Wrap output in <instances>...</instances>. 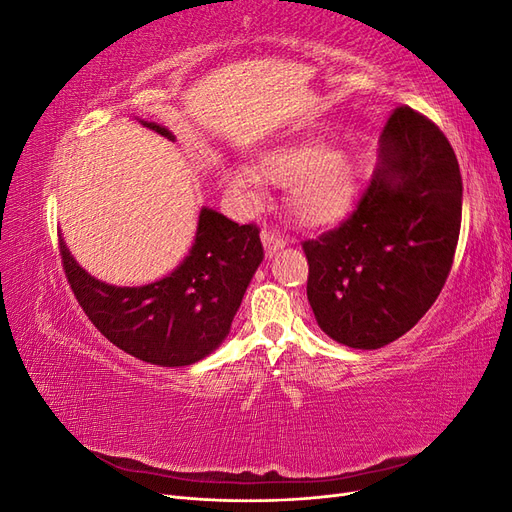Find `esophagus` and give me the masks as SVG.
<instances>
[{
  "label": "esophagus",
  "instance_id": "1",
  "mask_svg": "<svg viewBox=\"0 0 512 512\" xmlns=\"http://www.w3.org/2000/svg\"><path fill=\"white\" fill-rule=\"evenodd\" d=\"M262 245H265V250H267V256L271 258L273 254H277L282 250V247L286 245V241L277 235V232H271V230H262Z\"/></svg>",
  "mask_w": 512,
  "mask_h": 512
}]
</instances>
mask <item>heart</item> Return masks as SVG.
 I'll return each mask as SVG.
<instances>
[{
  "instance_id": "b5f03b06",
  "label": "heart",
  "mask_w": 512,
  "mask_h": 512,
  "mask_svg": "<svg viewBox=\"0 0 512 512\" xmlns=\"http://www.w3.org/2000/svg\"><path fill=\"white\" fill-rule=\"evenodd\" d=\"M222 188L247 209L265 203L260 181L290 188V209L301 224L322 228L346 218L356 200V166L342 149L292 143L262 151L254 170L226 168Z\"/></svg>"
}]
</instances>
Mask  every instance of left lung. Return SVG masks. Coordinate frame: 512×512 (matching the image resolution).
I'll return each mask as SVG.
<instances>
[{
  "label": "left lung",
  "mask_w": 512,
  "mask_h": 512,
  "mask_svg": "<svg viewBox=\"0 0 512 512\" xmlns=\"http://www.w3.org/2000/svg\"><path fill=\"white\" fill-rule=\"evenodd\" d=\"M463 183L436 123L401 106L350 218L305 241L307 301L337 344L376 350L425 316L451 271Z\"/></svg>",
  "instance_id": "1"
}]
</instances>
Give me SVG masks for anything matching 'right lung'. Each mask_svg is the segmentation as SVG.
I'll list each match as a JSON object with an SVG mask.
<instances>
[{
  "label": "right lung",
  "instance_id": "right-lung-1",
  "mask_svg": "<svg viewBox=\"0 0 512 512\" xmlns=\"http://www.w3.org/2000/svg\"><path fill=\"white\" fill-rule=\"evenodd\" d=\"M145 128L175 141L156 121ZM254 224L239 226L200 209L194 243L179 267L145 286H113L89 275L59 237L66 277L83 312L123 352L151 365L203 361L230 333V324L265 252Z\"/></svg>",
  "mask_w": 512,
  "mask_h": 512
}]
</instances>
